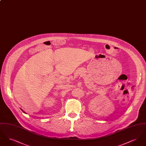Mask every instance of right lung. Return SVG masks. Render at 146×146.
<instances>
[{"label": "right lung", "mask_w": 146, "mask_h": 146, "mask_svg": "<svg viewBox=\"0 0 146 146\" xmlns=\"http://www.w3.org/2000/svg\"><path fill=\"white\" fill-rule=\"evenodd\" d=\"M22 111H23V112H24V113H25V111H23V110H22Z\"/></svg>", "instance_id": "right-lung-1"}]
</instances>
